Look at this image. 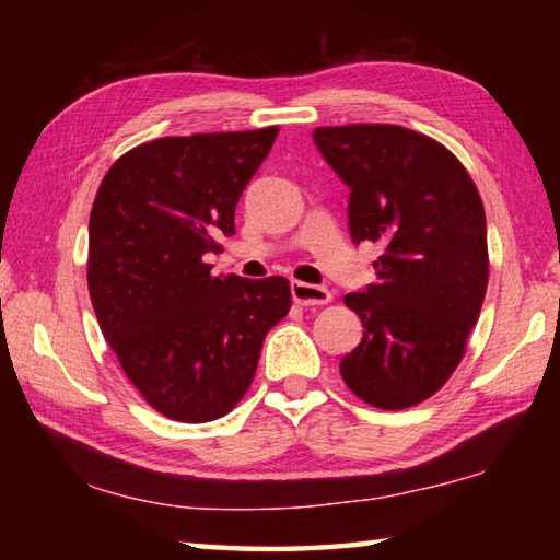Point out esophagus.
<instances>
[{
    "mask_svg": "<svg viewBox=\"0 0 560 560\" xmlns=\"http://www.w3.org/2000/svg\"><path fill=\"white\" fill-rule=\"evenodd\" d=\"M291 295L299 305H327L331 303V293L325 287H313L305 281L291 283Z\"/></svg>",
    "mask_w": 560,
    "mask_h": 560,
    "instance_id": "esophagus-1",
    "label": "esophagus"
}]
</instances>
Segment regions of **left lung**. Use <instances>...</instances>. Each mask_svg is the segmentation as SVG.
<instances>
[{"mask_svg":"<svg viewBox=\"0 0 560 560\" xmlns=\"http://www.w3.org/2000/svg\"><path fill=\"white\" fill-rule=\"evenodd\" d=\"M315 147L349 195L351 241L377 243V281L347 293L363 339L339 363L377 409H407L455 373L489 283L486 213L464 165L397 125L317 127Z\"/></svg>","mask_w":560,"mask_h":560,"instance_id":"8db88e82","label":"left lung"}]
</instances>
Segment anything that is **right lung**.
Here are the masks:
<instances>
[{"label": "right lung", "instance_id": "1", "mask_svg": "<svg viewBox=\"0 0 560 560\" xmlns=\"http://www.w3.org/2000/svg\"><path fill=\"white\" fill-rule=\"evenodd\" d=\"M279 127L163 137L113 163L89 219V293L105 341L153 409L205 423L253 383L287 317L283 277H213L205 255L235 233V205Z\"/></svg>", "mask_w": 560, "mask_h": 560}]
</instances>
